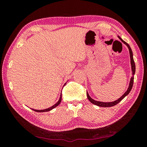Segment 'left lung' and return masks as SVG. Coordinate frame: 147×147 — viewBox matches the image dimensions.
I'll list each match as a JSON object with an SVG mask.
<instances>
[{"mask_svg":"<svg viewBox=\"0 0 147 147\" xmlns=\"http://www.w3.org/2000/svg\"><path fill=\"white\" fill-rule=\"evenodd\" d=\"M118 38L121 39V41L124 43V44L126 45V46L128 47V48L129 49V52H130V61H131V71H132V74H133V76L131 77V79H130V84H129V86H128V88L127 89V91H126L125 93H124V94L123 96H121V97L119 98V99H117V100H115L114 102H99V101H96L93 100V99H92L90 96H89V94L88 93V92H87V96H88V98L89 99V100L91 102L92 104H94V105H96L98 106H100V107H111V106H113L116 105V104H117L119 102H120L123 100V99L125 97L126 95H128L130 93L131 88H132V86H133V84H134V74H135V72H136V65H135V62H134V58H133V53H132V51H131V49L130 48V47L129 45L125 42L124 41H123V39H122L120 37L118 36Z\"/></svg>","mask_w":147,"mask_h":147,"instance_id":"obj_1","label":"left lung"}]
</instances>
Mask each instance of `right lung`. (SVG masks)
I'll list each match as a JSON object with an SVG mask.
<instances>
[{"instance_id":"obj_1","label":"right lung","mask_w":147,"mask_h":147,"mask_svg":"<svg viewBox=\"0 0 147 147\" xmlns=\"http://www.w3.org/2000/svg\"><path fill=\"white\" fill-rule=\"evenodd\" d=\"M65 85H64V86H65ZM61 97H62V94L61 93V94H60V97H59V100L58 101V102L54 104V106L51 107V108H47V109H42V110H37V109H33V110L35 111H37V112H45V111H51V109H54V108H56V106H58L59 105V104H60L61 101Z\"/></svg>"}]
</instances>
